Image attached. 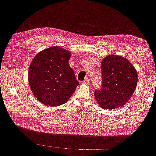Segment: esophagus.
Returning a JSON list of instances; mask_svg holds the SVG:
<instances>
[{
	"mask_svg": "<svg viewBox=\"0 0 156 156\" xmlns=\"http://www.w3.org/2000/svg\"><path fill=\"white\" fill-rule=\"evenodd\" d=\"M82 83H83V84H89V83H90V79H89V78H86V80H84L82 82Z\"/></svg>",
	"mask_w": 156,
	"mask_h": 156,
	"instance_id": "34e87169",
	"label": "esophagus"
}]
</instances>
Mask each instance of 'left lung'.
<instances>
[{"label": "left lung", "instance_id": "left-lung-1", "mask_svg": "<svg viewBox=\"0 0 156 156\" xmlns=\"http://www.w3.org/2000/svg\"><path fill=\"white\" fill-rule=\"evenodd\" d=\"M101 75V87L94 92L97 102L104 109L122 107L136 90V68L126 58L111 55L103 60Z\"/></svg>", "mask_w": 156, "mask_h": 156}]
</instances>
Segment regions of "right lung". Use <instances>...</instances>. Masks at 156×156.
<instances>
[{
  "mask_svg": "<svg viewBox=\"0 0 156 156\" xmlns=\"http://www.w3.org/2000/svg\"><path fill=\"white\" fill-rule=\"evenodd\" d=\"M70 57L69 51L54 46L33 58L28 80L33 93L41 103L51 106L63 104L76 90L79 83L68 63Z\"/></svg>",
  "mask_w": 156,
  "mask_h": 156,
  "instance_id": "obj_1",
  "label": "right lung"
}]
</instances>
